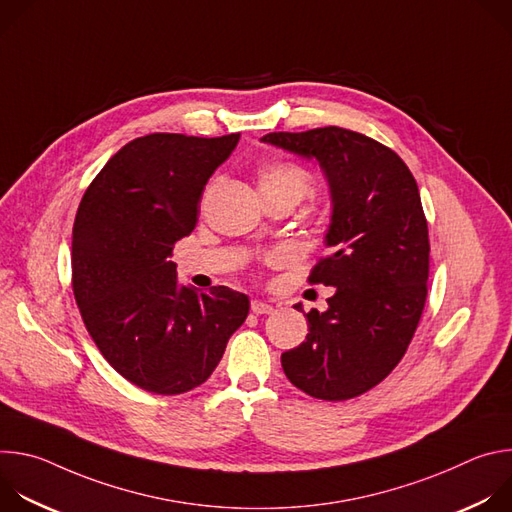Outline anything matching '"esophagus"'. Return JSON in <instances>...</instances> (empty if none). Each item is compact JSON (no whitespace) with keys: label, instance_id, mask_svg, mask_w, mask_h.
I'll return each instance as SVG.
<instances>
[{"label":"esophagus","instance_id":"34e87169","mask_svg":"<svg viewBox=\"0 0 512 512\" xmlns=\"http://www.w3.org/2000/svg\"><path fill=\"white\" fill-rule=\"evenodd\" d=\"M251 312L253 314H271L273 306L267 304V302H261V300H253L251 302Z\"/></svg>","mask_w":512,"mask_h":512}]
</instances>
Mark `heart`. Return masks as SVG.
Instances as JSON below:
<instances>
[{
	"label": "heart",
	"instance_id": "b5f03b06",
	"mask_svg": "<svg viewBox=\"0 0 512 512\" xmlns=\"http://www.w3.org/2000/svg\"><path fill=\"white\" fill-rule=\"evenodd\" d=\"M312 190V176L287 162H273L259 170V192L296 198L298 202Z\"/></svg>",
	"mask_w": 512,
	"mask_h": 512
}]
</instances>
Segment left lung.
Returning a JSON list of instances; mask_svg holds the SVG:
<instances>
[{
    "label": "left lung",
    "mask_w": 512,
    "mask_h": 512,
    "mask_svg": "<svg viewBox=\"0 0 512 512\" xmlns=\"http://www.w3.org/2000/svg\"><path fill=\"white\" fill-rule=\"evenodd\" d=\"M261 141L320 166L332 206L328 257L310 281L334 296L306 316L310 332L281 354L283 373L310 397L352 399L397 367L423 312L429 239L415 178L393 150L336 125Z\"/></svg>",
    "instance_id": "obj_1"
}]
</instances>
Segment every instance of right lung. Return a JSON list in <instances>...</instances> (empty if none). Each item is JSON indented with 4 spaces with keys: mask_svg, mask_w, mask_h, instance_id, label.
Segmentation results:
<instances>
[{
    "mask_svg": "<svg viewBox=\"0 0 512 512\" xmlns=\"http://www.w3.org/2000/svg\"><path fill=\"white\" fill-rule=\"evenodd\" d=\"M241 133H150L129 141L87 188L72 229V289L111 367L156 395L202 385L249 314L231 287L178 281L174 245L198 223L208 178Z\"/></svg>",
    "mask_w": 512,
    "mask_h": 512,
    "instance_id": "right-lung-1",
    "label": "right lung"
}]
</instances>
